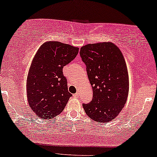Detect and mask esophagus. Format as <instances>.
Instances as JSON below:
<instances>
[{"label": "esophagus", "instance_id": "esophagus-1", "mask_svg": "<svg viewBox=\"0 0 157 157\" xmlns=\"http://www.w3.org/2000/svg\"><path fill=\"white\" fill-rule=\"evenodd\" d=\"M73 96H74L75 97H78V96H79V95H78V93H75V94H74V95H73Z\"/></svg>", "mask_w": 157, "mask_h": 157}]
</instances>
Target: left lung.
Here are the masks:
<instances>
[{
    "label": "left lung",
    "mask_w": 157,
    "mask_h": 157,
    "mask_svg": "<svg viewBox=\"0 0 157 157\" xmlns=\"http://www.w3.org/2000/svg\"><path fill=\"white\" fill-rule=\"evenodd\" d=\"M80 54L93 93L92 101L83 104V108L96 122H108L122 111L128 98L129 78L124 56L110 42L84 45Z\"/></svg>",
    "instance_id": "1"
}]
</instances>
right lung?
<instances>
[{
  "label": "right lung",
  "instance_id": "right-lung-1",
  "mask_svg": "<svg viewBox=\"0 0 157 157\" xmlns=\"http://www.w3.org/2000/svg\"><path fill=\"white\" fill-rule=\"evenodd\" d=\"M79 48L48 41L35 54L27 78V101L39 117L49 120L64 110L72 94L68 91L63 67L77 55Z\"/></svg>",
  "mask_w": 157,
  "mask_h": 157
}]
</instances>
